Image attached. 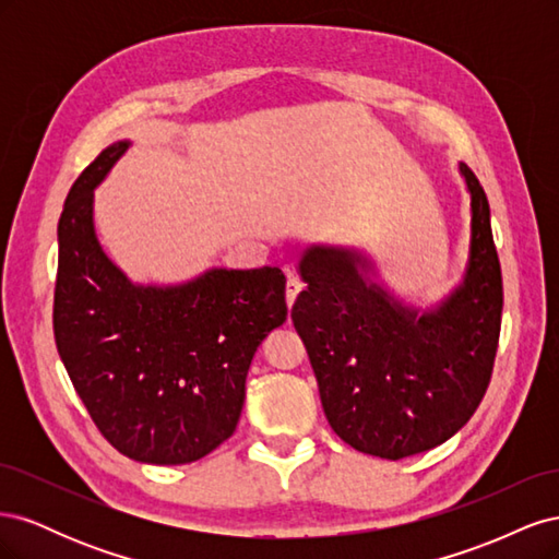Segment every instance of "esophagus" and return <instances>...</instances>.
<instances>
[{
  "mask_svg": "<svg viewBox=\"0 0 559 559\" xmlns=\"http://www.w3.org/2000/svg\"><path fill=\"white\" fill-rule=\"evenodd\" d=\"M300 292H302V282L298 277H289V282H286V306L292 308Z\"/></svg>",
  "mask_w": 559,
  "mask_h": 559,
  "instance_id": "esophagus-1",
  "label": "esophagus"
}]
</instances>
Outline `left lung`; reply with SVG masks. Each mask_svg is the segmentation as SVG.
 Here are the masks:
<instances>
[{
    "label": "left lung",
    "mask_w": 559,
    "mask_h": 559,
    "mask_svg": "<svg viewBox=\"0 0 559 559\" xmlns=\"http://www.w3.org/2000/svg\"><path fill=\"white\" fill-rule=\"evenodd\" d=\"M471 240L462 282L429 308L399 298L359 247L302 249L292 321L321 408L347 445L403 460L445 443L480 405L501 329V267L489 202L464 163Z\"/></svg>",
    "instance_id": "obj_1"
}]
</instances>
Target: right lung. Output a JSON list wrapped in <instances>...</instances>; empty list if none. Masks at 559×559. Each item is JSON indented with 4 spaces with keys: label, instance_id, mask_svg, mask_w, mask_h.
I'll list each match as a JSON object with an SVG mask.
<instances>
[{
    "label": "right lung",
    "instance_id": "obj_1",
    "mask_svg": "<svg viewBox=\"0 0 559 559\" xmlns=\"http://www.w3.org/2000/svg\"><path fill=\"white\" fill-rule=\"evenodd\" d=\"M128 140L74 181L58 224L53 331L107 441L134 462L189 464L233 436L253 354L286 321L280 267H207L181 284L132 282L95 233V189Z\"/></svg>",
    "mask_w": 559,
    "mask_h": 559
}]
</instances>
